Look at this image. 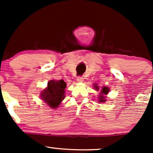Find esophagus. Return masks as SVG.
Wrapping results in <instances>:
<instances>
[{"label": "esophagus", "mask_w": 153, "mask_h": 153, "mask_svg": "<svg viewBox=\"0 0 153 153\" xmlns=\"http://www.w3.org/2000/svg\"><path fill=\"white\" fill-rule=\"evenodd\" d=\"M77 80H78V82H82L83 81V78L82 76H78L77 78Z\"/></svg>", "instance_id": "34e87169"}]
</instances>
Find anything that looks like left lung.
<instances>
[{
  "label": "left lung",
  "instance_id": "1",
  "mask_svg": "<svg viewBox=\"0 0 153 153\" xmlns=\"http://www.w3.org/2000/svg\"><path fill=\"white\" fill-rule=\"evenodd\" d=\"M95 88H96V90L99 91V88L98 87L97 84H96L95 85ZM108 92H109V88H108V87H103L102 89L101 90V94L99 95V102L100 103H102V102H105L106 101V95L107 94H108Z\"/></svg>",
  "mask_w": 153,
  "mask_h": 153
}]
</instances>
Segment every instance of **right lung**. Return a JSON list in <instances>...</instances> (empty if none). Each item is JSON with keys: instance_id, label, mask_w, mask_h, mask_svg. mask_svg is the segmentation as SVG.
Listing matches in <instances>:
<instances>
[{"instance_id": "obj_1", "label": "right lung", "mask_w": 153, "mask_h": 153, "mask_svg": "<svg viewBox=\"0 0 153 153\" xmlns=\"http://www.w3.org/2000/svg\"><path fill=\"white\" fill-rule=\"evenodd\" d=\"M66 82L63 80H50L47 87L41 93V99L52 108H57L65 99Z\"/></svg>"}]
</instances>
